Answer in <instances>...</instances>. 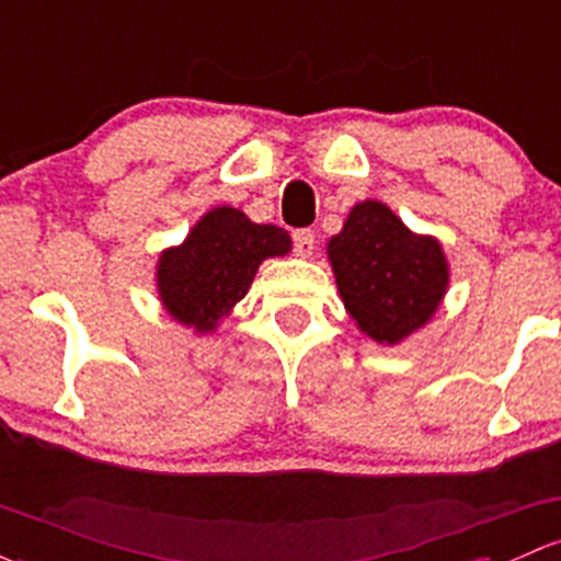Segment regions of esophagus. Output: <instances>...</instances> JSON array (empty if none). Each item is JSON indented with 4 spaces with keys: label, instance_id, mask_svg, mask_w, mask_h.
<instances>
[{
    "label": "esophagus",
    "instance_id": "esophagus-1",
    "mask_svg": "<svg viewBox=\"0 0 561 561\" xmlns=\"http://www.w3.org/2000/svg\"><path fill=\"white\" fill-rule=\"evenodd\" d=\"M293 247H296V255L309 257L314 252V231H309V228L293 231Z\"/></svg>",
    "mask_w": 561,
    "mask_h": 561
}]
</instances>
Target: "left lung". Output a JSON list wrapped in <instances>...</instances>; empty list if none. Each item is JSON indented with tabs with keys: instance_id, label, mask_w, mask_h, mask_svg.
Masks as SVG:
<instances>
[{
	"instance_id": "1",
	"label": "left lung",
	"mask_w": 561,
	"mask_h": 561,
	"mask_svg": "<svg viewBox=\"0 0 561 561\" xmlns=\"http://www.w3.org/2000/svg\"><path fill=\"white\" fill-rule=\"evenodd\" d=\"M328 261L346 311L376 344H400L427 325L449 287L438 239L409 231L381 202L352 206Z\"/></svg>"
}]
</instances>
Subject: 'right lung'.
Listing matches in <instances>:
<instances>
[{
	"label": "right lung",
	"mask_w": 561,
	"mask_h": 561,
	"mask_svg": "<svg viewBox=\"0 0 561 561\" xmlns=\"http://www.w3.org/2000/svg\"><path fill=\"white\" fill-rule=\"evenodd\" d=\"M290 233L257 226L233 206H215L180 247L158 257V296L163 309L196 333H211L250 290L265 257L290 252Z\"/></svg>",
	"instance_id": "add662e5"
}]
</instances>
